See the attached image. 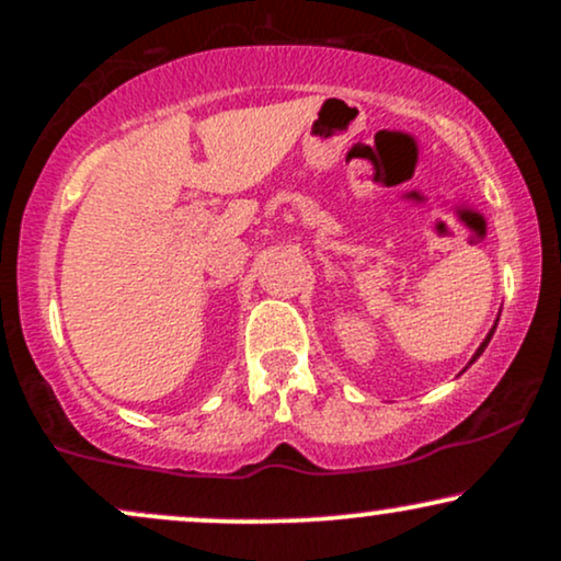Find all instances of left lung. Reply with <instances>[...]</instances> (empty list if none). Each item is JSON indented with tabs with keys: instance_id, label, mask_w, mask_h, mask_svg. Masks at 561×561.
Instances as JSON below:
<instances>
[{
	"instance_id": "1",
	"label": "left lung",
	"mask_w": 561,
	"mask_h": 561,
	"mask_svg": "<svg viewBox=\"0 0 561 561\" xmlns=\"http://www.w3.org/2000/svg\"><path fill=\"white\" fill-rule=\"evenodd\" d=\"M493 332H495V327H493V330H491V332H488V337H485V340H482V345L478 347V353H474V356H472V362H469V364H474V362H478V358H480V353H482V351H485V347H488V343H491Z\"/></svg>"
}]
</instances>
